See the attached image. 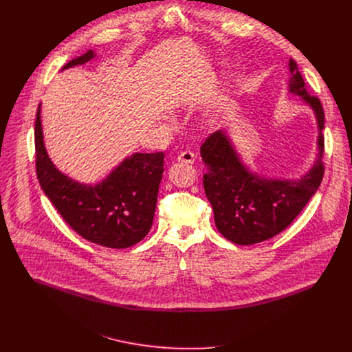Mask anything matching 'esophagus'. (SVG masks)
<instances>
[{"mask_svg":"<svg viewBox=\"0 0 352 352\" xmlns=\"http://www.w3.org/2000/svg\"><path fill=\"white\" fill-rule=\"evenodd\" d=\"M177 160L181 162V163H189V164H192V163L195 162V155L190 152V150H185V152H181V153L178 155Z\"/></svg>","mask_w":352,"mask_h":352,"instance_id":"34e87169","label":"esophagus"}]
</instances>
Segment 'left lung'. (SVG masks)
I'll return each instance as SVG.
<instances>
[{"instance_id":"8db88e82","label":"left lung","mask_w":352,"mask_h":352,"mask_svg":"<svg viewBox=\"0 0 352 352\" xmlns=\"http://www.w3.org/2000/svg\"><path fill=\"white\" fill-rule=\"evenodd\" d=\"M288 67V91L311 107L319 131L318 156L308 173L295 179H283L252 171L242 162L226 131H216L200 146V156L208 167L204 186L216 227L224 238L238 245L266 241L287 228L316 193L323 178V107L318 97L307 91L292 58Z\"/></svg>"}]
</instances>
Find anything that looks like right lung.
I'll return each instance as SVG.
<instances>
[{"label":"right lung","mask_w":352,"mask_h":352,"mask_svg":"<svg viewBox=\"0 0 352 352\" xmlns=\"http://www.w3.org/2000/svg\"><path fill=\"white\" fill-rule=\"evenodd\" d=\"M93 50L71 60L61 71L94 58ZM36 173L41 189L69 227L106 248H129L153 224L164 153H133L102 182L83 184L63 174L48 157L41 126V104L34 124Z\"/></svg>","instance_id":"1"}]
</instances>
